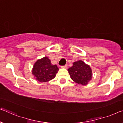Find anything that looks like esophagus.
Returning <instances> with one entry per match:
<instances>
[{"mask_svg":"<svg viewBox=\"0 0 123 123\" xmlns=\"http://www.w3.org/2000/svg\"><path fill=\"white\" fill-rule=\"evenodd\" d=\"M61 68H68V66L67 65H64V66H61Z\"/></svg>","mask_w":123,"mask_h":123,"instance_id":"esophagus-1","label":"esophagus"}]
</instances>
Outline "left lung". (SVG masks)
<instances>
[{"label": "left lung", "instance_id": "left-lung-1", "mask_svg": "<svg viewBox=\"0 0 123 123\" xmlns=\"http://www.w3.org/2000/svg\"><path fill=\"white\" fill-rule=\"evenodd\" d=\"M68 71L71 79L79 84H87L92 76L90 66L81 60L75 62Z\"/></svg>", "mask_w": 123, "mask_h": 123}]
</instances>
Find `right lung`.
<instances>
[{
  "label": "right lung",
  "instance_id": "right-lung-1",
  "mask_svg": "<svg viewBox=\"0 0 123 123\" xmlns=\"http://www.w3.org/2000/svg\"><path fill=\"white\" fill-rule=\"evenodd\" d=\"M59 70L57 65L51 64L50 60L45 57L38 60L34 65L32 74L40 82H47L53 79Z\"/></svg>",
  "mask_w": 123,
  "mask_h": 123
}]
</instances>
